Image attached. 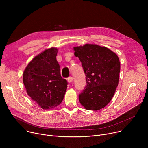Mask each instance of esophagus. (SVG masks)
Instances as JSON below:
<instances>
[{
    "label": "esophagus",
    "mask_w": 148,
    "mask_h": 148,
    "mask_svg": "<svg viewBox=\"0 0 148 148\" xmlns=\"http://www.w3.org/2000/svg\"><path fill=\"white\" fill-rule=\"evenodd\" d=\"M67 81H68V82H69V83H70V82H73V77H70L68 78V79H67Z\"/></svg>",
    "instance_id": "esophagus-1"
}]
</instances>
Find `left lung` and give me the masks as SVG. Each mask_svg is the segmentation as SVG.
<instances>
[{"mask_svg": "<svg viewBox=\"0 0 148 148\" xmlns=\"http://www.w3.org/2000/svg\"><path fill=\"white\" fill-rule=\"evenodd\" d=\"M86 74L87 86L79 95L87 110L98 111L107 105L118 85L121 64L118 56L106 47L86 44L74 47Z\"/></svg>", "mask_w": 148, "mask_h": 148, "instance_id": "obj_1", "label": "left lung"}]
</instances>
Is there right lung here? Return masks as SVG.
Masks as SVG:
<instances>
[{
    "label": "right lung",
    "mask_w": 148,
    "mask_h": 148,
    "mask_svg": "<svg viewBox=\"0 0 148 148\" xmlns=\"http://www.w3.org/2000/svg\"><path fill=\"white\" fill-rule=\"evenodd\" d=\"M58 49L51 47L35 56L23 74L27 94L43 110L54 108L64 98L67 82L60 74L56 60Z\"/></svg>",
    "instance_id": "right-lung-1"
}]
</instances>
